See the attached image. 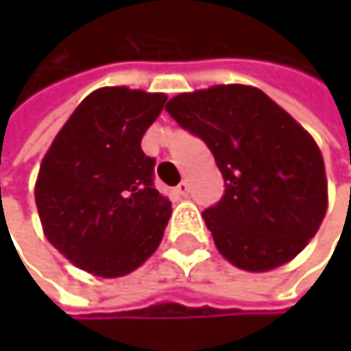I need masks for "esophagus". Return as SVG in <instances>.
I'll use <instances>...</instances> for the list:
<instances>
[{
    "label": "esophagus",
    "instance_id": "esophagus-1",
    "mask_svg": "<svg viewBox=\"0 0 351 351\" xmlns=\"http://www.w3.org/2000/svg\"><path fill=\"white\" fill-rule=\"evenodd\" d=\"M174 191H177V195H183V197H185V195L189 193V185H187V181H181L177 187H174Z\"/></svg>",
    "mask_w": 351,
    "mask_h": 351
}]
</instances>
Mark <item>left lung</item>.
Wrapping results in <instances>:
<instances>
[{"instance_id": "left-lung-1", "label": "left lung", "mask_w": 351, "mask_h": 351, "mask_svg": "<svg viewBox=\"0 0 351 351\" xmlns=\"http://www.w3.org/2000/svg\"><path fill=\"white\" fill-rule=\"evenodd\" d=\"M166 111L208 145L223 174V197L202 213L223 257L267 271L299 254L326 213L314 138L265 92L240 84L179 94Z\"/></svg>"}]
</instances>
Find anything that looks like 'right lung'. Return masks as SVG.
Here are the masks:
<instances>
[{
  "label": "right lung",
  "instance_id": "right-lung-1",
  "mask_svg": "<svg viewBox=\"0 0 351 351\" xmlns=\"http://www.w3.org/2000/svg\"><path fill=\"white\" fill-rule=\"evenodd\" d=\"M166 94L101 88L86 97L48 149L35 204L50 244L77 267L117 278L156 252L170 202L154 185L141 138Z\"/></svg>",
  "mask_w": 351,
  "mask_h": 351
}]
</instances>
